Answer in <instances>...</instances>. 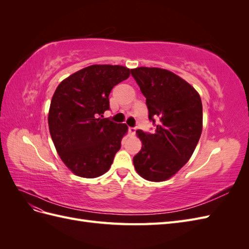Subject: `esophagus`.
I'll use <instances>...</instances> for the list:
<instances>
[{"label": "esophagus", "mask_w": 249, "mask_h": 249, "mask_svg": "<svg viewBox=\"0 0 249 249\" xmlns=\"http://www.w3.org/2000/svg\"><path fill=\"white\" fill-rule=\"evenodd\" d=\"M129 133L131 135H135V133H136V127H129Z\"/></svg>", "instance_id": "esophagus-1"}]
</instances>
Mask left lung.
<instances>
[{"mask_svg":"<svg viewBox=\"0 0 249 249\" xmlns=\"http://www.w3.org/2000/svg\"><path fill=\"white\" fill-rule=\"evenodd\" d=\"M146 97L148 118L158 124L154 134L137 130L142 147L133 163L138 175L150 182L173 177L189 161L202 131V104L189 83L159 67L131 70Z\"/></svg>","mask_w":249,"mask_h":249,"instance_id":"8db88e82","label":"left lung"}]
</instances>
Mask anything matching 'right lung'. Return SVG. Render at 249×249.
I'll return each mask as SVG.
<instances>
[{"instance_id": "1", "label": "right lung", "mask_w": 249, "mask_h": 249, "mask_svg": "<svg viewBox=\"0 0 249 249\" xmlns=\"http://www.w3.org/2000/svg\"><path fill=\"white\" fill-rule=\"evenodd\" d=\"M130 73L122 65L93 64L56 88L48 116L50 134L60 159L76 176L93 178L110 169L127 126L103 114L109 109L112 88Z\"/></svg>"}]
</instances>
